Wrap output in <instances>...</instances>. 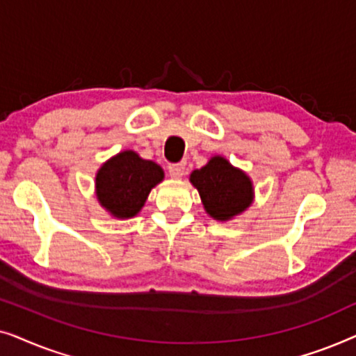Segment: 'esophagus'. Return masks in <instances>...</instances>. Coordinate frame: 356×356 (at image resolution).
<instances>
[{
    "label": "esophagus",
    "instance_id": "1",
    "mask_svg": "<svg viewBox=\"0 0 356 356\" xmlns=\"http://www.w3.org/2000/svg\"><path fill=\"white\" fill-rule=\"evenodd\" d=\"M168 173L172 178H181L184 175V165L183 163L168 165Z\"/></svg>",
    "mask_w": 356,
    "mask_h": 356
}]
</instances>
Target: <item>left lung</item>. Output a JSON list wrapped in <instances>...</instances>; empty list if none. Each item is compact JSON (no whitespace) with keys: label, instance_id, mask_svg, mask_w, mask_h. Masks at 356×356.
I'll return each mask as SVG.
<instances>
[{"label":"left lung","instance_id":"1","mask_svg":"<svg viewBox=\"0 0 356 356\" xmlns=\"http://www.w3.org/2000/svg\"><path fill=\"white\" fill-rule=\"evenodd\" d=\"M189 181L199 191L206 212L220 222L240 216L254 199L251 178L220 155L194 170Z\"/></svg>","mask_w":356,"mask_h":356}]
</instances>
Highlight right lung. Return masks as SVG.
<instances>
[{
    "instance_id": "add662e5",
    "label": "right lung",
    "mask_w": 356,
    "mask_h": 356,
    "mask_svg": "<svg viewBox=\"0 0 356 356\" xmlns=\"http://www.w3.org/2000/svg\"><path fill=\"white\" fill-rule=\"evenodd\" d=\"M163 179V170L134 150H123L102 165L95 175V194L100 206L116 218L138 216L150 189Z\"/></svg>"
}]
</instances>
